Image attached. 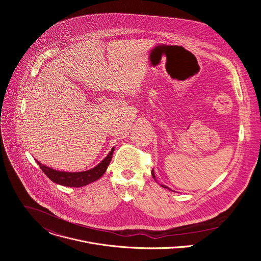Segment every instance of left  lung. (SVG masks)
I'll use <instances>...</instances> for the list:
<instances>
[{"instance_id":"obj_1","label":"left lung","mask_w":261,"mask_h":261,"mask_svg":"<svg viewBox=\"0 0 261 261\" xmlns=\"http://www.w3.org/2000/svg\"><path fill=\"white\" fill-rule=\"evenodd\" d=\"M152 175H153V177H154V178H155V179H156V176H155V173H154V170H152ZM161 186H162V187H163V188H167V189H169V188H168V187H166V186H164V185H161ZM169 190H170V189H169Z\"/></svg>"}]
</instances>
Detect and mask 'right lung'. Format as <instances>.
<instances>
[{
    "mask_svg": "<svg viewBox=\"0 0 261 261\" xmlns=\"http://www.w3.org/2000/svg\"><path fill=\"white\" fill-rule=\"evenodd\" d=\"M115 151V146L111 148V151L108 153V155L94 168L81 171V172H67V171H59L56 169H53L50 167H47L44 164H41L40 162L37 161L38 165L40 166L41 170L47 175L49 179L55 181L56 184L67 186V187H83V186H87L97 179H99L106 171L107 166L109 165L111 158H113V154Z\"/></svg>",
    "mask_w": 261,
    "mask_h": 261,
    "instance_id": "add662e5",
    "label": "right lung"
}]
</instances>
